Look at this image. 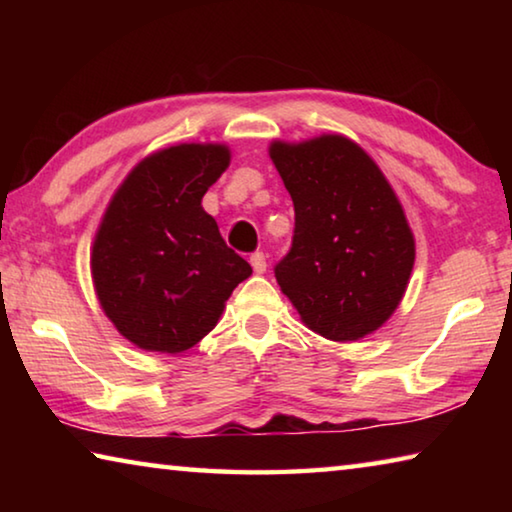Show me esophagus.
Wrapping results in <instances>:
<instances>
[{"label": "esophagus", "mask_w": 512, "mask_h": 512, "mask_svg": "<svg viewBox=\"0 0 512 512\" xmlns=\"http://www.w3.org/2000/svg\"><path fill=\"white\" fill-rule=\"evenodd\" d=\"M250 264H253V271L262 275L266 271V255L264 253H253L250 255Z\"/></svg>", "instance_id": "esophagus-1"}]
</instances>
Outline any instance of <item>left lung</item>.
Wrapping results in <instances>:
<instances>
[{"mask_svg": "<svg viewBox=\"0 0 512 512\" xmlns=\"http://www.w3.org/2000/svg\"><path fill=\"white\" fill-rule=\"evenodd\" d=\"M268 155L296 210L291 250L275 280L309 329L329 341H359L404 298L415 239L375 160L343 135L289 144Z\"/></svg>", "mask_w": 512, "mask_h": 512, "instance_id": "obj_1", "label": "left lung"}]
</instances>
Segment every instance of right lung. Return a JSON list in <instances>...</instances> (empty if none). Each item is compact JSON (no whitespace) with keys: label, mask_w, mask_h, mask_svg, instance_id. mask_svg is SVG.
<instances>
[{"label":"right lung","mask_w":512,"mask_h":512,"mask_svg":"<svg viewBox=\"0 0 512 512\" xmlns=\"http://www.w3.org/2000/svg\"><path fill=\"white\" fill-rule=\"evenodd\" d=\"M228 164L225 144L169 146L137 164L108 203L92 244V282L101 309L137 348H194L253 273L201 205Z\"/></svg>","instance_id":"1"}]
</instances>
